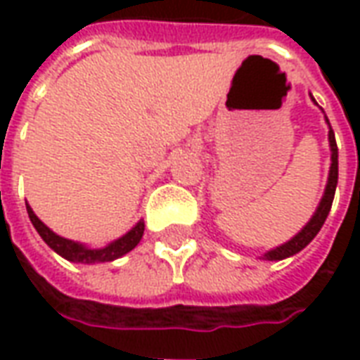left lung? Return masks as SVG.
<instances>
[{
	"label": "left lung",
	"instance_id": "left-lung-1",
	"mask_svg": "<svg viewBox=\"0 0 360 360\" xmlns=\"http://www.w3.org/2000/svg\"><path fill=\"white\" fill-rule=\"evenodd\" d=\"M314 100V98H312ZM328 121V119H326ZM330 146H332V167H330V177H328V185H326V193L322 196V202L318 206L316 214L312 216L307 226L302 227V231L295 235L293 239L285 245H281L278 249L270 250V252H266L264 258L266 260H283L287 257H293L297 255L299 250H302L307 245H309L316 233L322 229L324 226L326 218H328V214H330V208H332L333 202V195H335V187H338V144H335V134H333V129L330 127Z\"/></svg>",
	"mask_w": 360,
	"mask_h": 360
}]
</instances>
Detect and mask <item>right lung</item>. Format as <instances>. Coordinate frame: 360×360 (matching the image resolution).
Wrapping results in <instances>:
<instances>
[{
    "instance_id": "right-lung-1",
    "label": "right lung",
    "mask_w": 360,
    "mask_h": 360,
    "mask_svg": "<svg viewBox=\"0 0 360 360\" xmlns=\"http://www.w3.org/2000/svg\"><path fill=\"white\" fill-rule=\"evenodd\" d=\"M28 218L32 221V226L36 227V231L40 233L44 241L48 243V247L56 250L58 255H61L67 260L71 262H82V264H94V262H111L115 258L123 257L129 250H133L139 241L142 239V233H144V221H139L136 226L129 231L127 235H123L121 239L113 241L111 245H108L105 249H86L84 245H79V243L69 241V239H63L59 237L53 231H50V227H46L36 218V214L32 212V208L27 204Z\"/></svg>"
}]
</instances>
